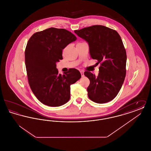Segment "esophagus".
<instances>
[{
  "label": "esophagus",
  "mask_w": 151,
  "mask_h": 151,
  "mask_svg": "<svg viewBox=\"0 0 151 151\" xmlns=\"http://www.w3.org/2000/svg\"><path fill=\"white\" fill-rule=\"evenodd\" d=\"M80 73H81V76H82V77H83V76H84V71H83V70L80 71Z\"/></svg>",
  "instance_id": "obj_1"
}]
</instances>
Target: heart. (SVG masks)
Here are the masks:
<instances>
[{
    "label": "heart",
    "mask_w": 151,
    "mask_h": 151,
    "mask_svg": "<svg viewBox=\"0 0 151 151\" xmlns=\"http://www.w3.org/2000/svg\"><path fill=\"white\" fill-rule=\"evenodd\" d=\"M83 43V42H79V43H78V44H80V43Z\"/></svg>",
    "instance_id": "obj_1"
}]
</instances>
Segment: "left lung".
Masks as SVG:
<instances>
[{"instance_id": "8db88e82", "label": "left lung", "mask_w": 151, "mask_h": 151, "mask_svg": "<svg viewBox=\"0 0 151 151\" xmlns=\"http://www.w3.org/2000/svg\"><path fill=\"white\" fill-rule=\"evenodd\" d=\"M74 32L88 42L91 57L100 63L97 76L89 71L84 72L90 80L87 88L89 99L98 104L113 100L126 73V51L121 36L115 30L100 25Z\"/></svg>"}]
</instances>
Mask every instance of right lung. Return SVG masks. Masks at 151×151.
I'll return each mask as SVG.
<instances>
[{
  "instance_id": "right-lung-1",
  "label": "right lung",
  "mask_w": 151,
  "mask_h": 151,
  "mask_svg": "<svg viewBox=\"0 0 151 151\" xmlns=\"http://www.w3.org/2000/svg\"><path fill=\"white\" fill-rule=\"evenodd\" d=\"M77 38L65 29L50 28L37 32L29 38L25 62L30 87L44 105L57 107L70 99V86L81 78L75 68L63 75L58 73L57 62L63 59L62 50Z\"/></svg>"
}]
</instances>
